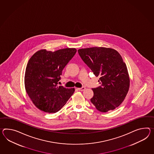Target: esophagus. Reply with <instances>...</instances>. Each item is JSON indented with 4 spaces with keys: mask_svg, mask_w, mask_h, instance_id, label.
I'll return each instance as SVG.
<instances>
[{
    "mask_svg": "<svg viewBox=\"0 0 154 154\" xmlns=\"http://www.w3.org/2000/svg\"><path fill=\"white\" fill-rule=\"evenodd\" d=\"M85 87H81V88H77V90L79 91H84L85 90Z\"/></svg>",
    "mask_w": 154,
    "mask_h": 154,
    "instance_id": "obj_1",
    "label": "esophagus"
}]
</instances>
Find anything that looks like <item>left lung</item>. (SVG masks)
Here are the masks:
<instances>
[{"label":"left lung","instance_id":"1","mask_svg":"<svg viewBox=\"0 0 154 154\" xmlns=\"http://www.w3.org/2000/svg\"><path fill=\"white\" fill-rule=\"evenodd\" d=\"M79 56L96 77L100 86L92 88L91 102L102 112L113 110L126 97L130 87L128 68L119 53L105 47L78 50Z\"/></svg>","mask_w":154,"mask_h":154}]
</instances>
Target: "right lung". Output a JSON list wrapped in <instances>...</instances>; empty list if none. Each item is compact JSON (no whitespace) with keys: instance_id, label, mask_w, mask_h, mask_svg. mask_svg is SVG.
<instances>
[{"instance_id":"add662e5","label":"right lung","mask_w":154,"mask_h":154,"mask_svg":"<svg viewBox=\"0 0 154 154\" xmlns=\"http://www.w3.org/2000/svg\"><path fill=\"white\" fill-rule=\"evenodd\" d=\"M75 48L54 52L42 49L31 57L26 65L24 84L34 105L48 113L60 111L75 92V88L58 86L64 68L75 56Z\"/></svg>"}]
</instances>
